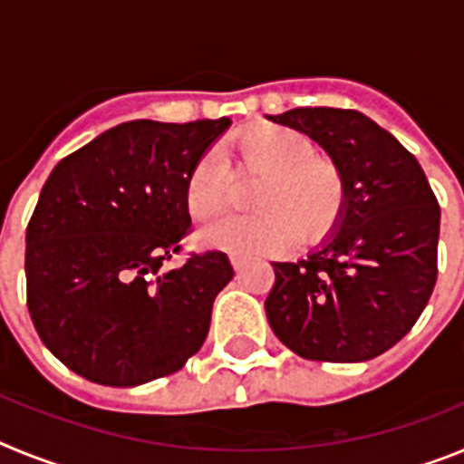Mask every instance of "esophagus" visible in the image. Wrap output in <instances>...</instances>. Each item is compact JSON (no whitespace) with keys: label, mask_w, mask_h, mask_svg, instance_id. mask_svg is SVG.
Listing matches in <instances>:
<instances>
[{"label":"esophagus","mask_w":464,"mask_h":464,"mask_svg":"<svg viewBox=\"0 0 464 464\" xmlns=\"http://www.w3.org/2000/svg\"><path fill=\"white\" fill-rule=\"evenodd\" d=\"M244 262H246V257H241V256H237V253H232V265H235V269L244 267Z\"/></svg>","instance_id":"esophagus-1"}]
</instances>
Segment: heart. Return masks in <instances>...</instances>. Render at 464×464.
Masks as SVG:
<instances>
[{"mask_svg":"<svg viewBox=\"0 0 464 464\" xmlns=\"http://www.w3.org/2000/svg\"><path fill=\"white\" fill-rule=\"evenodd\" d=\"M229 171L260 176L248 195V204L257 211L223 216L199 229L204 244L229 253L281 251L295 237L323 239L346 208L348 186L342 167L332 158L315 155L314 143L290 127H257L225 150V158L208 150L197 160L183 188L192 218H208L227 202Z\"/></svg>","mask_w":464,"mask_h":464,"instance_id":"1","label":"heart"}]
</instances>
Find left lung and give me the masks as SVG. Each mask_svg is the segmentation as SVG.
<instances>
[{"instance_id":"1","label":"left lung","mask_w":464,"mask_h":464,"mask_svg":"<svg viewBox=\"0 0 464 464\" xmlns=\"http://www.w3.org/2000/svg\"><path fill=\"white\" fill-rule=\"evenodd\" d=\"M267 118L321 143L348 186L330 239L306 260L272 262L269 325L299 358H376L428 306L440 272V202L418 160L358 111L314 106Z\"/></svg>"}]
</instances>
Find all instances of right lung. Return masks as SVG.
<instances>
[{
	"label": "right lung",
	"mask_w": 464,
	"mask_h": 464,
	"mask_svg": "<svg viewBox=\"0 0 464 464\" xmlns=\"http://www.w3.org/2000/svg\"><path fill=\"white\" fill-rule=\"evenodd\" d=\"M132 121L57 162L27 225V309L41 342L102 385L174 374L202 348L227 253H188L186 176L229 127Z\"/></svg>",
	"instance_id": "right-lung-1"
}]
</instances>
